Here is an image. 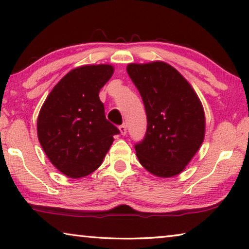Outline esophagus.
<instances>
[{"label":"esophagus","mask_w":249,"mask_h":249,"mask_svg":"<svg viewBox=\"0 0 249 249\" xmlns=\"http://www.w3.org/2000/svg\"><path fill=\"white\" fill-rule=\"evenodd\" d=\"M119 129H120V132H121L122 135H126V126L124 124L121 125L120 127H119Z\"/></svg>","instance_id":"obj_1"}]
</instances>
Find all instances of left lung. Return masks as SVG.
Listing matches in <instances>:
<instances>
[{
	"label": "left lung",
	"mask_w": 249,
	"mask_h": 249,
	"mask_svg": "<svg viewBox=\"0 0 249 249\" xmlns=\"http://www.w3.org/2000/svg\"><path fill=\"white\" fill-rule=\"evenodd\" d=\"M147 115L145 138L135 145L141 165L161 178L179 175L204 140L203 107L187 80L162 61L129 64Z\"/></svg>",
	"instance_id": "8db88e82"
}]
</instances>
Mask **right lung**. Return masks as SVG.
Wrapping results in <instances>:
<instances>
[{
  "label": "right lung",
  "mask_w": 249,
  "mask_h": 249,
  "mask_svg": "<svg viewBox=\"0 0 249 249\" xmlns=\"http://www.w3.org/2000/svg\"><path fill=\"white\" fill-rule=\"evenodd\" d=\"M111 65L78 67L67 73L40 108L37 135L50 162L69 178L98 169L119 128L107 120L100 90L111 79Z\"/></svg>",
  "instance_id": "obj_1"
}]
</instances>
